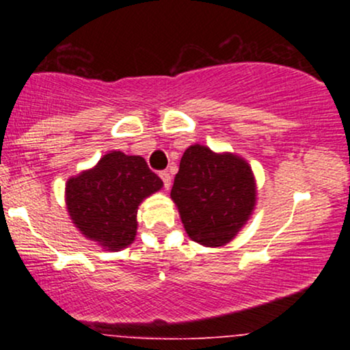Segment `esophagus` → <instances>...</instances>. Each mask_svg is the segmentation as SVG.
<instances>
[{
	"label": "esophagus",
	"mask_w": 350,
	"mask_h": 350,
	"mask_svg": "<svg viewBox=\"0 0 350 350\" xmlns=\"http://www.w3.org/2000/svg\"><path fill=\"white\" fill-rule=\"evenodd\" d=\"M159 176H161V179H163V183H164V187L170 189L171 187V174H170V172L161 171V172H159Z\"/></svg>",
	"instance_id": "1"
}]
</instances>
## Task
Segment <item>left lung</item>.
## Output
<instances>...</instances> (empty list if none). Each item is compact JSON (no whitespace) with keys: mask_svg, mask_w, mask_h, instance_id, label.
Here are the masks:
<instances>
[{"mask_svg":"<svg viewBox=\"0 0 350 350\" xmlns=\"http://www.w3.org/2000/svg\"><path fill=\"white\" fill-rule=\"evenodd\" d=\"M255 179L235 154L194 144L184 151L171 198L194 242L220 247L243 227L255 206Z\"/></svg>","mask_w":350,"mask_h":350,"instance_id":"obj_1","label":"left lung"}]
</instances>
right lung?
I'll return each instance as SVG.
<instances>
[{"instance_id":"right-lung-1","label":"right lung","mask_w":350,"mask_h":350,"mask_svg":"<svg viewBox=\"0 0 350 350\" xmlns=\"http://www.w3.org/2000/svg\"><path fill=\"white\" fill-rule=\"evenodd\" d=\"M161 187L142 156L111 151L94 170L67 180V208L87 239L120 250L135 240L139 202Z\"/></svg>"}]
</instances>
